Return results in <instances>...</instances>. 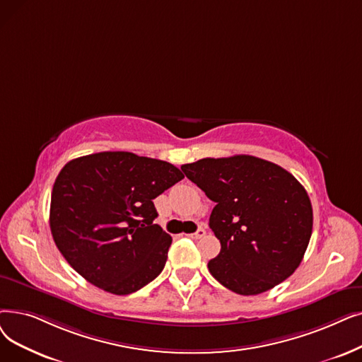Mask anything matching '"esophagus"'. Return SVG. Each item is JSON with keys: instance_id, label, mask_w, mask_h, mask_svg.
I'll return each mask as SVG.
<instances>
[{"instance_id": "esophagus-1", "label": "esophagus", "mask_w": 362, "mask_h": 362, "mask_svg": "<svg viewBox=\"0 0 362 362\" xmlns=\"http://www.w3.org/2000/svg\"><path fill=\"white\" fill-rule=\"evenodd\" d=\"M204 235H206V230L204 229H198L197 232H194V233H191V235H187V237H191L192 240H199V238H202Z\"/></svg>"}]
</instances>
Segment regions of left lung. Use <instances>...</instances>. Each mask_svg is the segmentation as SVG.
<instances>
[{
    "mask_svg": "<svg viewBox=\"0 0 362 362\" xmlns=\"http://www.w3.org/2000/svg\"><path fill=\"white\" fill-rule=\"evenodd\" d=\"M182 171L216 202L209 225L220 253L209 271L220 284L255 296L298 268L313 214L308 192L291 173L251 155L202 158Z\"/></svg>",
    "mask_w": 362,
    "mask_h": 362,
    "instance_id": "1",
    "label": "left lung"
}]
</instances>
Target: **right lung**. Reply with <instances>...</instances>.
<instances>
[{
  "mask_svg": "<svg viewBox=\"0 0 362 362\" xmlns=\"http://www.w3.org/2000/svg\"><path fill=\"white\" fill-rule=\"evenodd\" d=\"M183 179L170 163L132 152L69 161L56 177L50 229L59 251L93 286L130 294L164 269L171 237L153 220L156 197Z\"/></svg>",
  "mask_w": 362,
  "mask_h": 362,
  "instance_id": "obj_1",
  "label": "right lung"
}]
</instances>
